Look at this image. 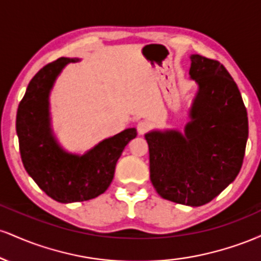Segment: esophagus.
<instances>
[{
    "label": "esophagus",
    "instance_id": "obj_1",
    "mask_svg": "<svg viewBox=\"0 0 261 261\" xmlns=\"http://www.w3.org/2000/svg\"><path fill=\"white\" fill-rule=\"evenodd\" d=\"M149 130V124L146 121H140L137 124V133L140 135H145Z\"/></svg>",
    "mask_w": 261,
    "mask_h": 261
}]
</instances>
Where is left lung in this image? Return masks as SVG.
Listing matches in <instances>:
<instances>
[{"label": "left lung", "instance_id": "1", "mask_svg": "<svg viewBox=\"0 0 261 261\" xmlns=\"http://www.w3.org/2000/svg\"><path fill=\"white\" fill-rule=\"evenodd\" d=\"M189 74L197 91L184 131L152 130L149 178L158 195L197 207L236 179L248 140V115L241 92L216 60L190 55Z\"/></svg>", "mask_w": 261, "mask_h": 261}]
</instances>
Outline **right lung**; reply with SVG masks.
<instances>
[{
	"label": "right lung",
	"mask_w": 261,
	"mask_h": 261,
	"mask_svg": "<svg viewBox=\"0 0 261 261\" xmlns=\"http://www.w3.org/2000/svg\"><path fill=\"white\" fill-rule=\"evenodd\" d=\"M80 59L60 58L33 77L17 112L16 130L23 166L38 187L55 201H87L101 195L114 178L116 162L125 146L135 139V127L126 128L83 154L62 147L51 126L50 93L62 70Z\"/></svg>",
	"instance_id": "right-lung-1"
}]
</instances>
